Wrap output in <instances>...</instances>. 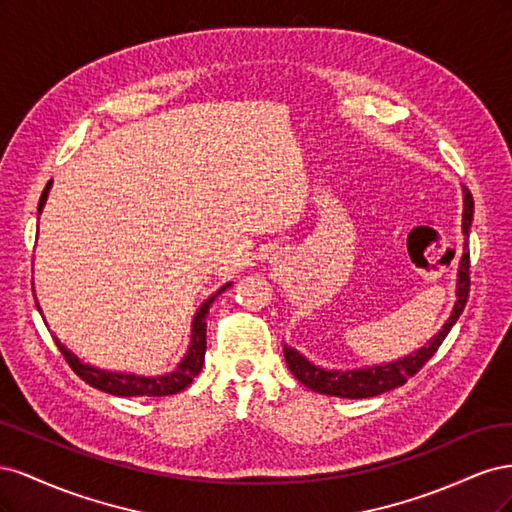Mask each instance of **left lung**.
Wrapping results in <instances>:
<instances>
[{
  "mask_svg": "<svg viewBox=\"0 0 512 512\" xmlns=\"http://www.w3.org/2000/svg\"><path fill=\"white\" fill-rule=\"evenodd\" d=\"M472 215H474V200L468 188H463V220H461V232L466 241H463V254L459 260L457 269V288H455V305L448 320L442 324V329L433 335L425 346L418 348L412 354H406L404 359H397L391 363L382 365H367L359 369H327L312 363L303 356L299 350L284 344V359L288 363V369L294 374L301 384L307 389L320 395H331V397H346V399H365V397H376L380 393H386L397 386L406 384L408 378H412L418 369H421L440 344L448 331L453 329V324L461 316L463 307L468 301L470 292V252H468V237H470V226H472Z\"/></svg>",
  "mask_w": 512,
  "mask_h": 512,
  "instance_id": "8db88e82",
  "label": "left lung"
}]
</instances>
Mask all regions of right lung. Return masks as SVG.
I'll return each mask as SVG.
<instances>
[{"mask_svg":"<svg viewBox=\"0 0 512 512\" xmlns=\"http://www.w3.org/2000/svg\"><path fill=\"white\" fill-rule=\"evenodd\" d=\"M53 179L46 183V188L40 196V205H38V215L42 213L46 198H49ZM232 286V282L224 284L222 288L215 290L207 301H203L196 309V314L192 318V333H190V344L188 350H185L183 359L177 363V367L168 374L162 376H141V374H132V371H111V369H102L91 363H83L79 356H76L66 344H61L57 335H53L57 348L64 354V359L68 361V365L76 371V376L83 378L89 386H94L98 391H104L108 395H117V397H164V395H175L179 391H183L185 386L192 384V380L198 376V371L203 369L205 363V352H207V314L209 307L215 301V297ZM38 312L42 314L40 303ZM44 320V316H42Z\"/></svg>","mask_w":512,"mask_h":512,"instance_id":"1","label":"right lung"}]
</instances>
